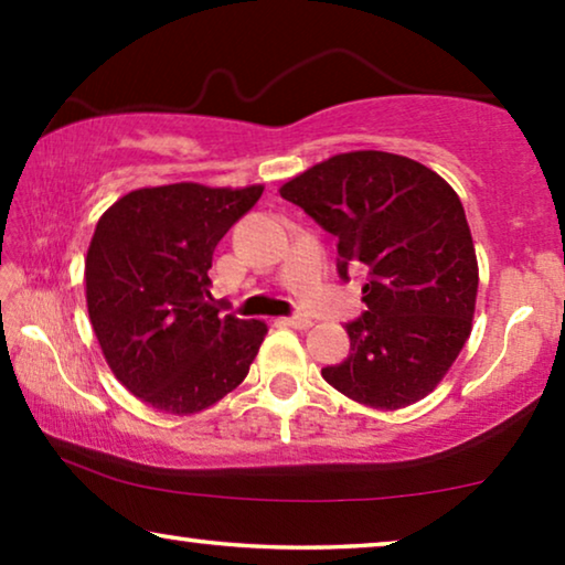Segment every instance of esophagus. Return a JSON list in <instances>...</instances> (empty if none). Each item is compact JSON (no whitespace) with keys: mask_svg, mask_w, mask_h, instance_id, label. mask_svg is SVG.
I'll list each match as a JSON object with an SVG mask.
<instances>
[{"mask_svg":"<svg viewBox=\"0 0 565 565\" xmlns=\"http://www.w3.org/2000/svg\"><path fill=\"white\" fill-rule=\"evenodd\" d=\"M282 323H288L292 329H311L313 327V319H308L303 313H296L290 316V319H282Z\"/></svg>","mask_w":565,"mask_h":565,"instance_id":"1","label":"esophagus"}]
</instances>
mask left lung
Here are the masks:
<instances>
[{
	"instance_id": "left-lung-1",
	"label": "left lung",
	"mask_w": 565,
	"mask_h": 565,
	"mask_svg": "<svg viewBox=\"0 0 565 565\" xmlns=\"http://www.w3.org/2000/svg\"><path fill=\"white\" fill-rule=\"evenodd\" d=\"M280 195L339 238L337 269L362 267L367 311L347 323L350 358L321 375L381 412L437 388L473 329L478 262L450 184L388 151L337 153L292 177Z\"/></svg>"
}]
</instances>
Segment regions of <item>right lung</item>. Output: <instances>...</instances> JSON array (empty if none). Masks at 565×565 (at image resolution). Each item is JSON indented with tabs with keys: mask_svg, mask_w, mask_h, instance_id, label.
Instances as JSON below:
<instances>
[{
	"mask_svg": "<svg viewBox=\"0 0 565 565\" xmlns=\"http://www.w3.org/2000/svg\"><path fill=\"white\" fill-rule=\"evenodd\" d=\"M262 190L141 188L97 221L84 259L89 321L115 377L143 404L198 414L249 373L267 323L211 303L207 269L215 246Z\"/></svg>",
	"mask_w": 565,
	"mask_h": 565,
	"instance_id": "obj_1",
	"label": "right lung"
}]
</instances>
